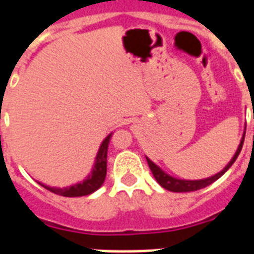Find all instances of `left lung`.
Wrapping results in <instances>:
<instances>
[{"mask_svg": "<svg viewBox=\"0 0 254 254\" xmlns=\"http://www.w3.org/2000/svg\"><path fill=\"white\" fill-rule=\"evenodd\" d=\"M244 137H245V131L243 138L239 142V146H237L235 154L232 155V158L229 159V162L225 165L221 170H219V173H213L211 175H207V177L203 178H183V177H177L174 174L169 173L166 170L161 167L157 159L149 158L146 157L147 165L150 167L151 173L154 175V178L157 179L159 185L162 186L163 189L169 190V191H173V192H190V191H196V190L204 189L208 185L213 183L215 181H217L219 178L223 175V174L232 166L233 162L236 161V158L239 157L241 151V147H243V143H244Z\"/></svg>", "mask_w": 254, "mask_h": 254, "instance_id": "left-lung-1", "label": "left lung"}]
</instances>
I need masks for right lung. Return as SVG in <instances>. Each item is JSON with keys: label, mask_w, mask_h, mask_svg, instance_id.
<instances>
[{"label": "right lung", "mask_w": 254, "mask_h": 254, "mask_svg": "<svg viewBox=\"0 0 254 254\" xmlns=\"http://www.w3.org/2000/svg\"><path fill=\"white\" fill-rule=\"evenodd\" d=\"M111 135L112 133L109 135H104L103 138L97 141V145L92 147L89 158L85 161L84 167L79 171V175L73 178V181L71 179L63 183L62 181H53V183L51 181L50 183L39 181V185L62 196H84L96 191L103 185L107 175V153Z\"/></svg>", "instance_id": "1"}]
</instances>
